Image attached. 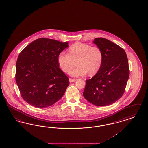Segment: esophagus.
<instances>
[{
	"label": "esophagus",
	"mask_w": 148,
	"mask_h": 148,
	"mask_svg": "<svg viewBox=\"0 0 148 148\" xmlns=\"http://www.w3.org/2000/svg\"><path fill=\"white\" fill-rule=\"evenodd\" d=\"M76 79H72V78H69V81L70 82H75L76 81Z\"/></svg>",
	"instance_id": "esophagus-1"
}]
</instances>
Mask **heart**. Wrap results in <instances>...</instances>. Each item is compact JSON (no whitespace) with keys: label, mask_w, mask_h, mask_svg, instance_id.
Masks as SVG:
<instances>
[{"label":"heart","mask_w":148,"mask_h":148,"mask_svg":"<svg viewBox=\"0 0 148 148\" xmlns=\"http://www.w3.org/2000/svg\"><path fill=\"white\" fill-rule=\"evenodd\" d=\"M68 52H60L58 61L60 68L65 73L70 71L76 62L77 67L69 73L71 76H84L87 73L93 75L101 67L103 53L99 46L76 42L69 48Z\"/></svg>","instance_id":"b5f03b06"}]
</instances>
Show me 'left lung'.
<instances>
[{
  "mask_svg": "<svg viewBox=\"0 0 148 148\" xmlns=\"http://www.w3.org/2000/svg\"><path fill=\"white\" fill-rule=\"evenodd\" d=\"M93 42L102 50L103 60L99 72L86 80L83 95L97 106L110 105L125 92L130 72L128 58L123 48L107 39L95 38Z\"/></svg>",
  "mask_w": 148,
  "mask_h": 148,
  "instance_id": "8db88e82",
  "label": "left lung"
}]
</instances>
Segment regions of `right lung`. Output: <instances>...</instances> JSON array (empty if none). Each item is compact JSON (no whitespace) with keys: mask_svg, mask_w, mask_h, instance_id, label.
Returning <instances> with one entry per match:
<instances>
[{"mask_svg":"<svg viewBox=\"0 0 148 148\" xmlns=\"http://www.w3.org/2000/svg\"><path fill=\"white\" fill-rule=\"evenodd\" d=\"M68 42L41 38L20 52L16 61V81L21 97L36 108H46L63 96L69 85L58 58Z\"/></svg>","mask_w":148,"mask_h":148,"instance_id":"1","label":"right lung"}]
</instances>
